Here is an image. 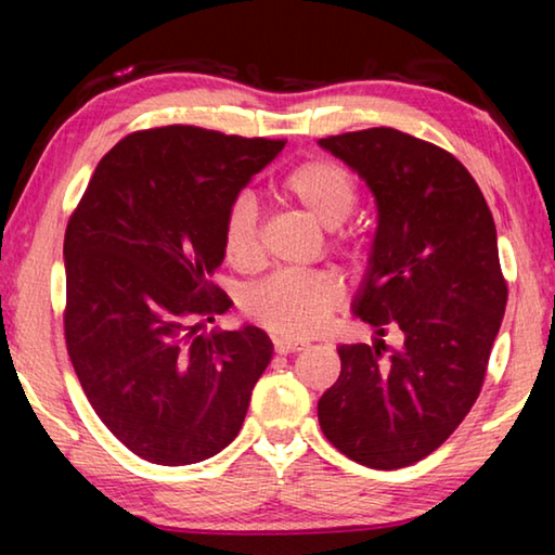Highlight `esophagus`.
Masks as SVG:
<instances>
[{
  "mask_svg": "<svg viewBox=\"0 0 555 555\" xmlns=\"http://www.w3.org/2000/svg\"><path fill=\"white\" fill-rule=\"evenodd\" d=\"M274 350L279 354L300 352V350H306V343L304 340H291V337H274Z\"/></svg>",
  "mask_w": 555,
  "mask_h": 555,
  "instance_id": "obj_1",
  "label": "esophagus"
}]
</instances>
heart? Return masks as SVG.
Returning a JSON list of instances; mask_svg holds the SVG:
<instances>
[{
    "label": "heart",
    "instance_id": "obj_1",
    "mask_svg": "<svg viewBox=\"0 0 555 555\" xmlns=\"http://www.w3.org/2000/svg\"><path fill=\"white\" fill-rule=\"evenodd\" d=\"M284 193L323 228L343 224L357 205L354 178L333 162H306L284 178ZM224 259L249 271L261 261L259 212L251 195L232 201L222 228ZM343 284L325 271H279L251 286L242 308L251 321L281 337H308L321 331L340 306Z\"/></svg>",
    "mask_w": 555,
    "mask_h": 555
}]
</instances>
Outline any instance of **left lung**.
Returning <instances> with one entry per match:
<instances>
[{"mask_svg":"<svg viewBox=\"0 0 555 555\" xmlns=\"http://www.w3.org/2000/svg\"><path fill=\"white\" fill-rule=\"evenodd\" d=\"M377 203L370 269L352 311L403 345H340L318 401L325 438L354 463L399 469L434 453L480 397L506 281L487 201L453 154L399 129L321 139Z\"/></svg>","mask_w":555,"mask_h":555,"instance_id":"obj_1","label":"left lung"}]
</instances>
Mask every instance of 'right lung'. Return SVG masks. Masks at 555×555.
<instances>
[{"label":"right lung","mask_w":555,"mask_h":555,"mask_svg":"<svg viewBox=\"0 0 555 555\" xmlns=\"http://www.w3.org/2000/svg\"><path fill=\"white\" fill-rule=\"evenodd\" d=\"M286 142L171 125L109 149L65 230V345L102 424L156 465L228 448L274 354L255 325L201 333L232 300L222 264L232 201Z\"/></svg>","instance_id":"obj_1"}]
</instances>
